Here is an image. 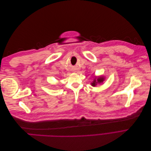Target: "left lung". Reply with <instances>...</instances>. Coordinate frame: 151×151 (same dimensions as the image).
<instances>
[{
    "label": "left lung",
    "instance_id": "1",
    "mask_svg": "<svg viewBox=\"0 0 151 151\" xmlns=\"http://www.w3.org/2000/svg\"><path fill=\"white\" fill-rule=\"evenodd\" d=\"M103 81H104V78H103V77H99V78H98V79H97V82H96V81L94 80V81L93 82V83H91V84H92L93 86H95L97 84V83H103Z\"/></svg>",
    "mask_w": 151,
    "mask_h": 151
}]
</instances>
